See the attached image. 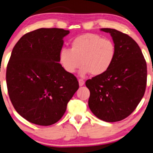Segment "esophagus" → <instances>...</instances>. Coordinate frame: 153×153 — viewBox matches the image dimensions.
Returning <instances> with one entry per match:
<instances>
[{"label": "esophagus", "instance_id": "obj_1", "mask_svg": "<svg viewBox=\"0 0 153 153\" xmlns=\"http://www.w3.org/2000/svg\"><path fill=\"white\" fill-rule=\"evenodd\" d=\"M78 83H79V86H82L84 85V81H83V79H78Z\"/></svg>", "mask_w": 153, "mask_h": 153}]
</instances>
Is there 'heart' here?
Masks as SVG:
<instances>
[{"label": "heart", "mask_w": 153, "mask_h": 153, "mask_svg": "<svg viewBox=\"0 0 153 153\" xmlns=\"http://www.w3.org/2000/svg\"><path fill=\"white\" fill-rule=\"evenodd\" d=\"M115 54V45L111 40L88 33L74 38L70 42V49L62 48L59 53V62L70 74L75 73L82 64L81 75L91 73L98 76L109 70Z\"/></svg>", "instance_id": "b5f03b06"}]
</instances>
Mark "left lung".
Masks as SVG:
<instances>
[{"label": "left lung", "instance_id": "obj_1", "mask_svg": "<svg viewBox=\"0 0 153 153\" xmlns=\"http://www.w3.org/2000/svg\"><path fill=\"white\" fill-rule=\"evenodd\" d=\"M100 30L111 34L116 54L107 72L86 81L89 107L100 120L114 123L128 117L142 99L147 85V64L131 36L113 28Z\"/></svg>", "mask_w": 153, "mask_h": 153}]
</instances>
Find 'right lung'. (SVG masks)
<instances>
[{"instance_id": "right-lung-1", "label": "right lung", "mask_w": 153, "mask_h": 153, "mask_svg": "<svg viewBox=\"0 0 153 153\" xmlns=\"http://www.w3.org/2000/svg\"><path fill=\"white\" fill-rule=\"evenodd\" d=\"M69 33L39 28L23 35L13 48L6 68L8 93L17 113L30 123H57L79 88L76 77L59 63L63 38Z\"/></svg>"}]
</instances>
